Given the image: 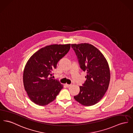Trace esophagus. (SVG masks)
Wrapping results in <instances>:
<instances>
[{"instance_id":"esophagus-1","label":"esophagus","mask_w":133,"mask_h":133,"mask_svg":"<svg viewBox=\"0 0 133 133\" xmlns=\"http://www.w3.org/2000/svg\"><path fill=\"white\" fill-rule=\"evenodd\" d=\"M65 85L67 87H70L71 86V84H66Z\"/></svg>"}]
</instances>
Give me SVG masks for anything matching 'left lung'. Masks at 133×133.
Segmentation results:
<instances>
[{
	"label": "left lung",
	"mask_w": 133,
	"mask_h": 133,
	"mask_svg": "<svg viewBox=\"0 0 133 133\" xmlns=\"http://www.w3.org/2000/svg\"><path fill=\"white\" fill-rule=\"evenodd\" d=\"M77 56L81 69L87 72V78L80 86L74 99L85 106L98 103L104 96L109 84L110 74L105 57L97 48L88 43L71 44Z\"/></svg>",
	"instance_id": "obj_1"
}]
</instances>
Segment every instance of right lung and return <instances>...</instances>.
<instances>
[{
	"label": "right lung",
	"mask_w": 133,
	"mask_h": 133,
	"mask_svg": "<svg viewBox=\"0 0 133 133\" xmlns=\"http://www.w3.org/2000/svg\"><path fill=\"white\" fill-rule=\"evenodd\" d=\"M71 44L46 46L33 54L23 73L24 88L30 100L44 106L53 101L63 86L52 79L58 61L69 52Z\"/></svg>",
	"instance_id": "1"
}]
</instances>
